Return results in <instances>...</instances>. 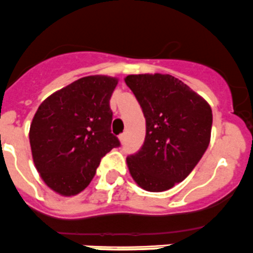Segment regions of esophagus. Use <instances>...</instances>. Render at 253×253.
<instances>
[{"mask_svg":"<svg viewBox=\"0 0 253 253\" xmlns=\"http://www.w3.org/2000/svg\"><path fill=\"white\" fill-rule=\"evenodd\" d=\"M119 140H121L122 143L126 142V132H123V134L119 135Z\"/></svg>","mask_w":253,"mask_h":253,"instance_id":"1","label":"esophagus"}]
</instances>
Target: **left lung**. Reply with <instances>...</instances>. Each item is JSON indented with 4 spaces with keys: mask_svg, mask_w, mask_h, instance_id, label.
<instances>
[{
    "mask_svg": "<svg viewBox=\"0 0 253 253\" xmlns=\"http://www.w3.org/2000/svg\"><path fill=\"white\" fill-rule=\"evenodd\" d=\"M124 81L146 118L145 142L127 156V168L141 188L168 191L192 172L208 149L212 111L170 75H129Z\"/></svg>",
    "mask_w": 253,
    "mask_h": 253,
    "instance_id": "obj_1",
    "label": "left lung"
}]
</instances>
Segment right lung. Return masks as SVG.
Wrapping results in <instances>:
<instances>
[{"mask_svg":"<svg viewBox=\"0 0 253 253\" xmlns=\"http://www.w3.org/2000/svg\"><path fill=\"white\" fill-rule=\"evenodd\" d=\"M118 80L107 76L80 78L48 96L30 126L35 167L49 188L65 197L90 183L97 167L112 148L110 99Z\"/></svg>","mask_w":253,"mask_h":253,"instance_id":"obj_1","label":"right lung"}]
</instances>
